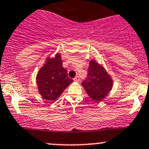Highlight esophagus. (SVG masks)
<instances>
[{
    "mask_svg": "<svg viewBox=\"0 0 149 149\" xmlns=\"http://www.w3.org/2000/svg\"><path fill=\"white\" fill-rule=\"evenodd\" d=\"M73 80H74L75 81H76V82H78V81H80V78L78 76H76V77H75L74 79H73Z\"/></svg>",
    "mask_w": 149,
    "mask_h": 149,
    "instance_id": "obj_1",
    "label": "esophagus"
}]
</instances>
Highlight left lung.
<instances>
[{
	"label": "left lung",
	"instance_id": "left-lung-1",
	"mask_svg": "<svg viewBox=\"0 0 149 149\" xmlns=\"http://www.w3.org/2000/svg\"><path fill=\"white\" fill-rule=\"evenodd\" d=\"M113 81L101 65L94 61L89 63L87 76L82 82L87 94L93 101L99 102L111 90Z\"/></svg>",
	"mask_w": 149,
	"mask_h": 149
}]
</instances>
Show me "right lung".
<instances>
[{
    "instance_id": "add662e5",
    "label": "right lung",
    "mask_w": 149,
    "mask_h": 149,
    "mask_svg": "<svg viewBox=\"0 0 149 149\" xmlns=\"http://www.w3.org/2000/svg\"><path fill=\"white\" fill-rule=\"evenodd\" d=\"M47 60L44 66L39 70L36 80L40 95L47 102H51L61 95L73 80L68 77L67 70L63 67L60 55Z\"/></svg>"
}]
</instances>
